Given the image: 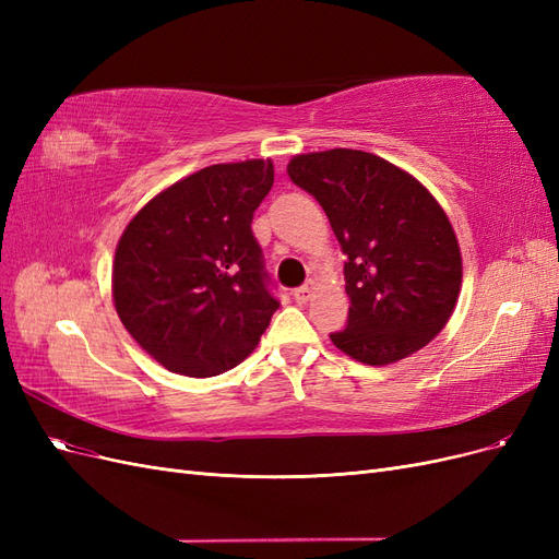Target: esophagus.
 Returning a JSON list of instances; mask_svg holds the SVG:
<instances>
[{
	"mask_svg": "<svg viewBox=\"0 0 559 559\" xmlns=\"http://www.w3.org/2000/svg\"><path fill=\"white\" fill-rule=\"evenodd\" d=\"M294 298H296L298 306H302V302H308V300L312 298V286H310V284L298 286V289L294 292Z\"/></svg>",
	"mask_w": 559,
	"mask_h": 559,
	"instance_id": "1",
	"label": "esophagus"
}]
</instances>
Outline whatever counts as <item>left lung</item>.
Returning a JSON list of instances; mask_svg holds the SVG:
<instances>
[{
    "label": "left lung",
    "mask_w": 559,
    "mask_h": 559,
    "mask_svg": "<svg viewBox=\"0 0 559 559\" xmlns=\"http://www.w3.org/2000/svg\"><path fill=\"white\" fill-rule=\"evenodd\" d=\"M292 181L324 207L347 253V329L333 345L368 366L411 357L443 331L462 289V253L436 198L413 175L357 148L294 156Z\"/></svg>",
    "instance_id": "obj_1"
}]
</instances>
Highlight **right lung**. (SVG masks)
Here are the masks:
<instances>
[{"mask_svg": "<svg viewBox=\"0 0 559 559\" xmlns=\"http://www.w3.org/2000/svg\"><path fill=\"white\" fill-rule=\"evenodd\" d=\"M273 181V163L261 158L202 167L151 198L118 240L116 312L173 373H226L259 345L280 308L251 233Z\"/></svg>", "mask_w": 559, "mask_h": 559, "instance_id": "right-lung-1", "label": "right lung"}]
</instances>
